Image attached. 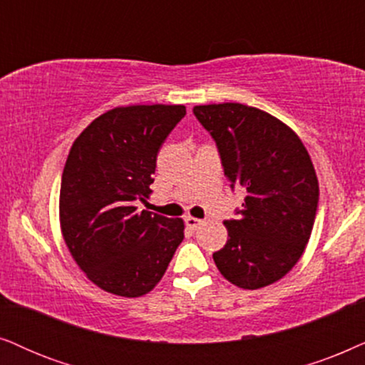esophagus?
Here are the masks:
<instances>
[{
  "instance_id": "obj_1",
  "label": "esophagus",
  "mask_w": 365,
  "mask_h": 365,
  "mask_svg": "<svg viewBox=\"0 0 365 365\" xmlns=\"http://www.w3.org/2000/svg\"><path fill=\"white\" fill-rule=\"evenodd\" d=\"M185 223L190 230H197V228H200L203 220H200V218H195V217H185Z\"/></svg>"
}]
</instances>
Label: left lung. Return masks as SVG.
<instances>
[{"instance_id": "1", "label": "left lung", "mask_w": 365, "mask_h": 365, "mask_svg": "<svg viewBox=\"0 0 365 365\" xmlns=\"http://www.w3.org/2000/svg\"><path fill=\"white\" fill-rule=\"evenodd\" d=\"M230 188L247 195L228 240L213 254L217 269L240 289L280 280L304 254L319 207V182L304 143L275 116L242 103L198 105Z\"/></svg>"}]
</instances>
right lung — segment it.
Here are the masks:
<instances>
[{
    "label": "right lung",
    "instance_id": "right-lung-1",
    "mask_svg": "<svg viewBox=\"0 0 365 365\" xmlns=\"http://www.w3.org/2000/svg\"><path fill=\"white\" fill-rule=\"evenodd\" d=\"M187 115L183 105L106 111L75 140L61 175L63 239L86 277L121 297L148 294L183 240L182 218L135 203L148 198L157 155Z\"/></svg>",
    "mask_w": 365,
    "mask_h": 365
}]
</instances>
